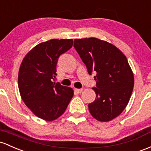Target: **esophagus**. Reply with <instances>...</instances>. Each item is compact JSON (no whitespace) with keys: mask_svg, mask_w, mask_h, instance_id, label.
<instances>
[{"mask_svg":"<svg viewBox=\"0 0 151 151\" xmlns=\"http://www.w3.org/2000/svg\"><path fill=\"white\" fill-rule=\"evenodd\" d=\"M74 91H75L77 93H81L82 92V91H83V88H81V89H78V88H75V89H74Z\"/></svg>","mask_w":151,"mask_h":151,"instance_id":"obj_1","label":"esophagus"}]
</instances>
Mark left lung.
Masks as SVG:
<instances>
[{
    "instance_id": "1",
    "label": "left lung",
    "mask_w": 151,
    "mask_h": 151,
    "mask_svg": "<svg viewBox=\"0 0 151 151\" xmlns=\"http://www.w3.org/2000/svg\"><path fill=\"white\" fill-rule=\"evenodd\" d=\"M74 48L90 75L95 73L96 100L88 104L91 116L108 122L123 112L134 86L133 71L124 55L113 44L96 38L75 39Z\"/></svg>"
}]
</instances>
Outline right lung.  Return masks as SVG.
I'll use <instances>...</instances> for the list:
<instances>
[{"label": "right lung", "mask_w": 151, "mask_h": 151, "mask_svg": "<svg viewBox=\"0 0 151 151\" xmlns=\"http://www.w3.org/2000/svg\"><path fill=\"white\" fill-rule=\"evenodd\" d=\"M73 39H51L39 43L23 58L18 73L22 100L33 114L45 121L57 119L73 96L71 88L53 82L58 58L72 48Z\"/></svg>", "instance_id": "1"}]
</instances>
